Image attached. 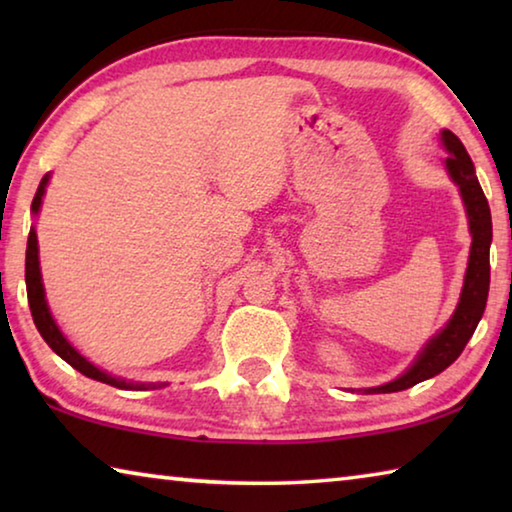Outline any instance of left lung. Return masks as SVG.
I'll return each mask as SVG.
<instances>
[{
  "mask_svg": "<svg viewBox=\"0 0 512 512\" xmlns=\"http://www.w3.org/2000/svg\"><path fill=\"white\" fill-rule=\"evenodd\" d=\"M443 144L447 146V171L454 183L461 189L463 203L467 207V219H470L472 230V250L470 264H467L465 284L461 293V302L454 311V316L440 334L433 336L427 348L420 352L418 361L397 377L391 384L379 388H370L368 393H397L404 388H411L420 381L436 377L447 366L458 359V354L465 350L467 341L472 339L476 325L483 316L485 302H488L490 289V241H492V219L490 205L485 198L483 189L476 180L474 164L467 155L463 142L452 131H443Z\"/></svg>",
  "mask_w": 512,
  "mask_h": 512,
  "instance_id": "8db88e82",
  "label": "left lung"
}]
</instances>
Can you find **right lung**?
<instances>
[{
	"mask_svg": "<svg viewBox=\"0 0 512 512\" xmlns=\"http://www.w3.org/2000/svg\"><path fill=\"white\" fill-rule=\"evenodd\" d=\"M47 183H49V176L40 180V187H38V192H36V196H33V203H31V212L40 210V203H42V196H45ZM27 296H29L33 323H36L42 339L47 341L49 348L54 350L60 359H65L69 366L83 372L85 377L103 381V384H110L115 388H124V391H149V388L160 386V384H131V381H126V379L110 377L103 370H99L97 366H92L88 359L81 357V354L76 352L72 345H69V341L65 339L63 332H60L58 325L54 323V318H51V314H49V307H47V300H45V289H42V280H40L38 237H36V230H33V228L29 232V241H27Z\"/></svg>",
	"mask_w": 512,
	"mask_h": 512,
	"instance_id": "obj_1",
	"label": "right lung"
}]
</instances>
